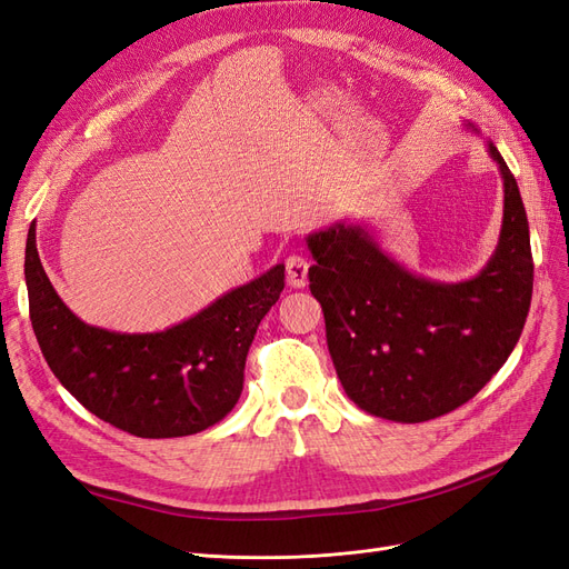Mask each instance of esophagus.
<instances>
[{
    "instance_id": "1",
    "label": "esophagus",
    "mask_w": 569,
    "mask_h": 569,
    "mask_svg": "<svg viewBox=\"0 0 569 569\" xmlns=\"http://www.w3.org/2000/svg\"><path fill=\"white\" fill-rule=\"evenodd\" d=\"M284 270H287V282L291 287H297V289L306 287V282H308V261L303 256H299V253L289 256L284 261Z\"/></svg>"
}]
</instances>
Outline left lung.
I'll return each instance as SVG.
<instances>
[{
  "label": "left lung",
  "mask_w": 569,
  "mask_h": 569,
  "mask_svg": "<svg viewBox=\"0 0 569 569\" xmlns=\"http://www.w3.org/2000/svg\"><path fill=\"white\" fill-rule=\"evenodd\" d=\"M489 153L503 178V226L472 280L418 278L349 222L306 239L316 261L308 287L322 306L337 377L370 416L393 422L446 416L501 370L522 335L533 284L529 222L518 182L491 142Z\"/></svg>",
  "instance_id": "8db88e82"
}]
</instances>
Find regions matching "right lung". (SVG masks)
<instances>
[{"label":"right lung","instance_id":"right-lung-1","mask_svg":"<svg viewBox=\"0 0 569 569\" xmlns=\"http://www.w3.org/2000/svg\"><path fill=\"white\" fill-rule=\"evenodd\" d=\"M26 284L32 330L59 382L99 420L142 439H170L220 422L239 401L249 347L284 289V266L149 335L84 325L51 287L36 228L26 244Z\"/></svg>","mask_w":569,"mask_h":569}]
</instances>
